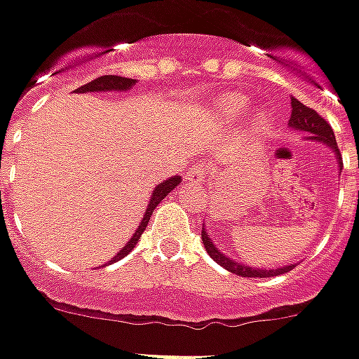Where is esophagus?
<instances>
[{"label": "esophagus", "mask_w": 359, "mask_h": 359, "mask_svg": "<svg viewBox=\"0 0 359 359\" xmlns=\"http://www.w3.org/2000/svg\"><path fill=\"white\" fill-rule=\"evenodd\" d=\"M208 165L206 163H198V165H194V167L189 170V175H187V179L191 180V182H204L206 177H208Z\"/></svg>", "instance_id": "esophagus-1"}]
</instances>
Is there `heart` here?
<instances>
[{
  "instance_id": "heart-1",
  "label": "heart",
  "mask_w": 359,
  "mask_h": 359,
  "mask_svg": "<svg viewBox=\"0 0 359 359\" xmlns=\"http://www.w3.org/2000/svg\"><path fill=\"white\" fill-rule=\"evenodd\" d=\"M248 97H244L241 93H230L222 99H218L217 111L226 118H236L238 115H242L246 109H248Z\"/></svg>"
}]
</instances>
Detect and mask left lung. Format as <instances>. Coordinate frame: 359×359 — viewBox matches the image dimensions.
I'll use <instances>...</instances> for the list:
<instances>
[{"label": "left lung", "instance_id": "left-lung-1", "mask_svg": "<svg viewBox=\"0 0 359 359\" xmlns=\"http://www.w3.org/2000/svg\"><path fill=\"white\" fill-rule=\"evenodd\" d=\"M288 125H290L292 129L296 130H306V133H310V139L312 141L318 142H324L327 144L334 153H336V158H338V165H340L341 170V155H340V149H338V142H336V137H334V130L332 127L327 125L326 118H322L318 113H316L314 109H310V107L302 105L298 99H292V115L290 121H288ZM203 244L204 248H206V252L210 254V258L212 260H217L218 264L222 266V268H226L229 272L232 274H238V276H244V278H272V276H280V274H286V272H290L294 264L292 266H282V268H272V270H262V268H252V266H244L241 262H234L232 258L229 256H224V254L218 250L217 246H215V242L208 238V232L203 229Z\"/></svg>", "mask_w": 359, "mask_h": 359}]
</instances>
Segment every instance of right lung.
I'll return each mask as SVG.
<instances>
[{
  "mask_svg": "<svg viewBox=\"0 0 359 359\" xmlns=\"http://www.w3.org/2000/svg\"><path fill=\"white\" fill-rule=\"evenodd\" d=\"M137 81L135 79H127V77H118V75H103V77H97L91 83H87V85H83L79 89H75L77 93H95V91H127L130 89L133 85H135ZM180 182V177H170V179L163 180L158 187H155V191H153V196H151V201H149V206H147V212H144V217H142L141 224H139V229L135 230V234H133V238H130L121 250H118L115 256H113V260H109V262H117L121 258H125L127 254L137 246V242L141 238V234L147 229V224H149V220H151V215H153V210L156 208V204L161 203L165 196H167L168 192L172 191V189H177Z\"/></svg>",
  "mask_w": 359,
  "mask_h": 359,
  "instance_id": "1",
  "label": "right lung"
}]
</instances>
